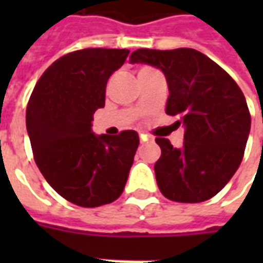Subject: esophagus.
Wrapping results in <instances>:
<instances>
[{"instance_id": "esophagus-1", "label": "esophagus", "mask_w": 263, "mask_h": 263, "mask_svg": "<svg viewBox=\"0 0 263 263\" xmlns=\"http://www.w3.org/2000/svg\"><path fill=\"white\" fill-rule=\"evenodd\" d=\"M139 139H141V142H148L152 138L149 137L148 134H139Z\"/></svg>"}]
</instances>
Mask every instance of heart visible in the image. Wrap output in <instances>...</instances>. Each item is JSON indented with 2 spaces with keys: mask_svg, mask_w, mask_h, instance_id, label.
Instances as JSON below:
<instances>
[{
  "mask_svg": "<svg viewBox=\"0 0 263 263\" xmlns=\"http://www.w3.org/2000/svg\"><path fill=\"white\" fill-rule=\"evenodd\" d=\"M145 69H149V67H143V69H142V70H145Z\"/></svg>",
  "mask_w": 263,
  "mask_h": 263,
  "instance_id": "obj_1",
  "label": "heart"
}]
</instances>
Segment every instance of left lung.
<instances>
[{
  "label": "left lung",
  "instance_id": "8db88e82",
  "mask_svg": "<svg viewBox=\"0 0 263 263\" xmlns=\"http://www.w3.org/2000/svg\"><path fill=\"white\" fill-rule=\"evenodd\" d=\"M129 63L159 69L169 97L166 114L184 128L182 148L156 138L155 163L162 194L179 203H201L220 192L241 165L251 129L247 100L226 70L198 50L138 49Z\"/></svg>",
  "mask_w": 263,
  "mask_h": 263
}]
</instances>
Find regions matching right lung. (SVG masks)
I'll list each match as a JSON object with an SVG mask.
<instances>
[{"mask_svg":"<svg viewBox=\"0 0 263 263\" xmlns=\"http://www.w3.org/2000/svg\"><path fill=\"white\" fill-rule=\"evenodd\" d=\"M128 54V49L90 48L62 56L37 80L28 103L26 129L39 171L54 192L80 207L115 201L134 163L137 132L91 131L107 81Z\"/></svg>","mask_w":263,"mask_h":263,"instance_id":"obj_1","label":"right lung"}]
</instances>
